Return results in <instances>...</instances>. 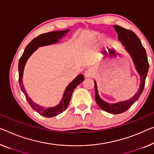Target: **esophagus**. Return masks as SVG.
<instances>
[{
  "label": "esophagus",
  "instance_id": "1",
  "mask_svg": "<svg viewBox=\"0 0 154 154\" xmlns=\"http://www.w3.org/2000/svg\"><path fill=\"white\" fill-rule=\"evenodd\" d=\"M94 75H95V72H94V70L92 68H88L85 72V77H94Z\"/></svg>",
  "mask_w": 154,
  "mask_h": 154
}]
</instances>
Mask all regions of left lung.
<instances>
[{"instance_id":"left-lung-1","label":"left lung","mask_w":154,"mask_h":154,"mask_svg":"<svg viewBox=\"0 0 154 154\" xmlns=\"http://www.w3.org/2000/svg\"><path fill=\"white\" fill-rule=\"evenodd\" d=\"M114 27L118 32V40L121 41L123 45H125V49L131 54L134 60L136 70L140 76L141 85L138 91L131 99L116 104H109L104 102L100 97L98 95L97 84L95 82V98L98 106L104 111L113 114H120L127 111L136 102L143 93L149 64L148 62L146 50L138 36L133 31L123 28L122 27L119 26L118 25L115 26Z\"/></svg>"}]
</instances>
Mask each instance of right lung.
<instances>
[{"label": "right lung", "instance_id": "obj_1", "mask_svg": "<svg viewBox=\"0 0 154 154\" xmlns=\"http://www.w3.org/2000/svg\"><path fill=\"white\" fill-rule=\"evenodd\" d=\"M70 29H66L63 31H55V32H47L45 34H40L37 37L34 38V39L27 45L26 49L24 50V52L23 53L21 57L19 59V63H18V82H19V85L20 89L24 93L26 96V100L28 102L29 104L30 105L31 107L34 110L39 113L41 116L47 117V118H51V117L56 116L57 115L62 113L63 111L67 109L69 104L71 95H72L73 91L75 88L79 85L81 82L84 80L83 75H79L78 76L68 85L66 88L65 93L63 94V97L62 100L61 101L60 104L57 106L52 107V108H45L39 105L36 104V103L33 102L29 96L26 93V89H25L23 85L22 78H23V69L26 65V63L27 59L30 57V55L37 49L38 47L44 46V45H51L57 43L58 39L61 38L63 36H65L68 32H69Z\"/></svg>", "mask_w": 154, "mask_h": 154}]
</instances>
